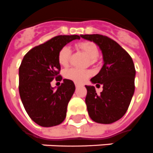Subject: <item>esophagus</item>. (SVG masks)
Masks as SVG:
<instances>
[{"label": "esophagus", "instance_id": "obj_1", "mask_svg": "<svg viewBox=\"0 0 153 153\" xmlns=\"http://www.w3.org/2000/svg\"><path fill=\"white\" fill-rule=\"evenodd\" d=\"M75 86H76V88H78V87H79V84H75Z\"/></svg>", "mask_w": 153, "mask_h": 153}]
</instances>
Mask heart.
Listing matches in <instances>:
<instances>
[{
    "label": "heart",
    "instance_id": "b5f03b06",
    "mask_svg": "<svg viewBox=\"0 0 153 153\" xmlns=\"http://www.w3.org/2000/svg\"><path fill=\"white\" fill-rule=\"evenodd\" d=\"M77 47L85 53L91 60L96 61L99 55V49L96 43L91 41H82L77 43ZM72 51L69 46H65L60 49L57 55L59 64L62 66H67L70 61ZM63 75L66 79L73 81L76 84H83L91 75V72L87 69H80L76 68L65 69Z\"/></svg>",
    "mask_w": 153,
    "mask_h": 153
}]
</instances>
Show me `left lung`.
I'll use <instances>...</instances> for the list:
<instances>
[{"label":"left lung","mask_w":153,"mask_h":153,"mask_svg":"<svg viewBox=\"0 0 153 153\" xmlns=\"http://www.w3.org/2000/svg\"><path fill=\"white\" fill-rule=\"evenodd\" d=\"M80 37L100 46L104 62L100 73L91 79L93 84L102 85L100 95H97L94 86L85 85L88 114L96 123H113L125 114L134 93L136 70L134 62L129 53L111 38L98 34L81 35Z\"/></svg>","instance_id":"left-lung-1"}]
</instances>
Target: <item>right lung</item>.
<instances>
[{
  "label": "right lung",
  "mask_w": 153,
  "mask_h": 153,
  "mask_svg": "<svg viewBox=\"0 0 153 153\" xmlns=\"http://www.w3.org/2000/svg\"><path fill=\"white\" fill-rule=\"evenodd\" d=\"M80 36L57 35L28 51L19 69V91L25 111L43 127L59 125L66 117L67 106L75 91L73 81L64 79L54 90L51 81H61L57 55L60 49Z\"/></svg>",
  "instance_id": "right-lung-1"
}]
</instances>
